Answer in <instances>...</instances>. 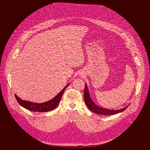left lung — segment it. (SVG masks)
I'll return each instance as SVG.
<instances>
[{"label": "left lung", "mask_w": 150, "mask_h": 150, "mask_svg": "<svg viewBox=\"0 0 150 150\" xmlns=\"http://www.w3.org/2000/svg\"><path fill=\"white\" fill-rule=\"evenodd\" d=\"M83 97H84V101L85 104H86L87 108L93 112H94L96 113H97L98 115H116L117 113H120L125 110L129 105H127L125 108L119 109V110H109V109H104L102 108H100V107L96 105L92 100V99L90 97L88 88L87 85V83H85V90H84V94H83Z\"/></svg>", "instance_id": "obj_1"}]
</instances>
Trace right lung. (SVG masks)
Returning a JSON list of instances; mask_svg holds the SVG:
<instances>
[{
    "instance_id": "obj_1",
    "label": "right lung",
    "mask_w": 150,
    "mask_h": 150,
    "mask_svg": "<svg viewBox=\"0 0 150 150\" xmlns=\"http://www.w3.org/2000/svg\"><path fill=\"white\" fill-rule=\"evenodd\" d=\"M69 83L67 85H66V86L64 87V88L53 98L48 101L42 103H35L28 101L21 100L16 94H15V96L18 103L26 109L35 112H47L53 110L57 108L64 91H65V89L69 86Z\"/></svg>"
}]
</instances>
